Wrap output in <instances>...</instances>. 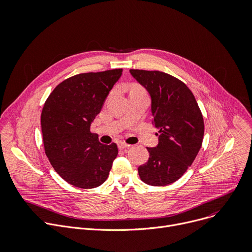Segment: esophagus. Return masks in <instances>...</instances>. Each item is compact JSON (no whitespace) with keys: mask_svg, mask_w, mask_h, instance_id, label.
<instances>
[{"mask_svg":"<svg viewBox=\"0 0 252 252\" xmlns=\"http://www.w3.org/2000/svg\"><path fill=\"white\" fill-rule=\"evenodd\" d=\"M130 147V145H127V144H125V143H120L119 144V149L120 150H126Z\"/></svg>","mask_w":252,"mask_h":252,"instance_id":"34e87169","label":"esophagus"}]
</instances>
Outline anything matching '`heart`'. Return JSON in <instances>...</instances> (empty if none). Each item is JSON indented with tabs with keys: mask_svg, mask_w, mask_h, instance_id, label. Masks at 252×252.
Segmentation results:
<instances>
[{
	"mask_svg": "<svg viewBox=\"0 0 252 252\" xmlns=\"http://www.w3.org/2000/svg\"><path fill=\"white\" fill-rule=\"evenodd\" d=\"M137 89H142V88H140L139 86H136V87H135V88H133L132 90H137Z\"/></svg>",
	"mask_w": 252,
	"mask_h": 252,
	"instance_id": "b5f03b06",
	"label": "heart"
}]
</instances>
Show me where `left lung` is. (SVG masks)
I'll return each instance as SVG.
<instances>
[{"instance_id": "8db88e82", "label": "left lung", "mask_w": 252, "mask_h": 252, "mask_svg": "<svg viewBox=\"0 0 252 252\" xmlns=\"http://www.w3.org/2000/svg\"><path fill=\"white\" fill-rule=\"evenodd\" d=\"M149 92L158 145L147 148L149 160L140 166L145 183L164 187L179 179L194 161L204 139V119L189 87L159 71L129 70Z\"/></svg>"}]
</instances>
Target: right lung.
<instances>
[{
	"mask_svg": "<svg viewBox=\"0 0 252 252\" xmlns=\"http://www.w3.org/2000/svg\"><path fill=\"white\" fill-rule=\"evenodd\" d=\"M122 74L123 69H114L73 76L60 83L44 103L45 154L56 172L74 187L101 186L119 153L116 144L100 143L90 126Z\"/></svg>",
	"mask_w": 252,
	"mask_h": 252,
	"instance_id": "obj_1",
	"label": "right lung"
}]
</instances>
